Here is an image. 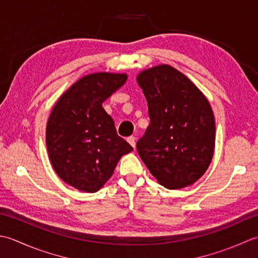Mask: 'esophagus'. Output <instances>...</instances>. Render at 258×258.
<instances>
[{"instance_id":"34e87169","label":"esophagus","mask_w":258,"mask_h":258,"mask_svg":"<svg viewBox=\"0 0 258 258\" xmlns=\"http://www.w3.org/2000/svg\"><path fill=\"white\" fill-rule=\"evenodd\" d=\"M127 141H128V143H129L131 146L134 147V148H135V147H136V138H135L134 136H130V137H128Z\"/></svg>"}]
</instances>
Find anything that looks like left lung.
<instances>
[{
	"instance_id": "1",
	"label": "left lung",
	"mask_w": 258,
	"mask_h": 258,
	"mask_svg": "<svg viewBox=\"0 0 258 258\" xmlns=\"http://www.w3.org/2000/svg\"><path fill=\"white\" fill-rule=\"evenodd\" d=\"M137 82L148 103L150 123L137 141L140 158L160 185L187 187L213 159L215 118L203 92L168 64L140 72Z\"/></svg>"
}]
</instances>
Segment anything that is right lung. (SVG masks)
I'll return each instance as SVG.
<instances>
[{"label":"right lung","mask_w":258,"mask_h":258,"mask_svg":"<svg viewBox=\"0 0 258 258\" xmlns=\"http://www.w3.org/2000/svg\"><path fill=\"white\" fill-rule=\"evenodd\" d=\"M127 75L85 76L57 100L46 124L51 165L68 185L96 192L112 176L120 158L134 150L119 137L102 102L124 85Z\"/></svg>","instance_id":"obj_1"}]
</instances>
